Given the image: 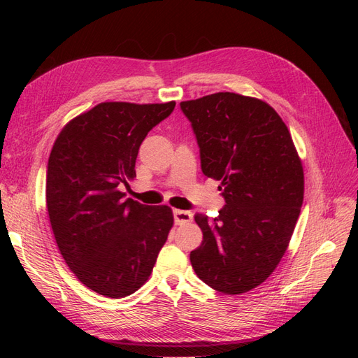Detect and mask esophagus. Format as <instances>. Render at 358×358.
Segmentation results:
<instances>
[{
    "label": "esophagus",
    "instance_id": "1",
    "mask_svg": "<svg viewBox=\"0 0 358 358\" xmlns=\"http://www.w3.org/2000/svg\"><path fill=\"white\" fill-rule=\"evenodd\" d=\"M173 216H175V222L178 225H182V224H187V222L192 221V213L189 210L175 209V210H173Z\"/></svg>",
    "mask_w": 358,
    "mask_h": 358
}]
</instances>
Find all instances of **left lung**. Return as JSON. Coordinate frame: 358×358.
Listing matches in <instances>:
<instances>
[{"instance_id": "8db88e82", "label": "left lung", "mask_w": 358, "mask_h": 358, "mask_svg": "<svg viewBox=\"0 0 358 358\" xmlns=\"http://www.w3.org/2000/svg\"><path fill=\"white\" fill-rule=\"evenodd\" d=\"M200 148L204 176L221 182L225 206L194 218L203 242L194 272L224 294L263 284L284 257L305 191L301 161L280 116L267 103L234 92L182 101Z\"/></svg>"}]
</instances>
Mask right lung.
<instances>
[{"label":"right lung","mask_w":358,"mask_h":358,"mask_svg":"<svg viewBox=\"0 0 358 358\" xmlns=\"http://www.w3.org/2000/svg\"><path fill=\"white\" fill-rule=\"evenodd\" d=\"M176 103H100L62 128L48 162L52 231L71 272L101 296L133 294L152 273L173 227L169 206L125 199L148 133Z\"/></svg>","instance_id":"right-lung-1"}]
</instances>
